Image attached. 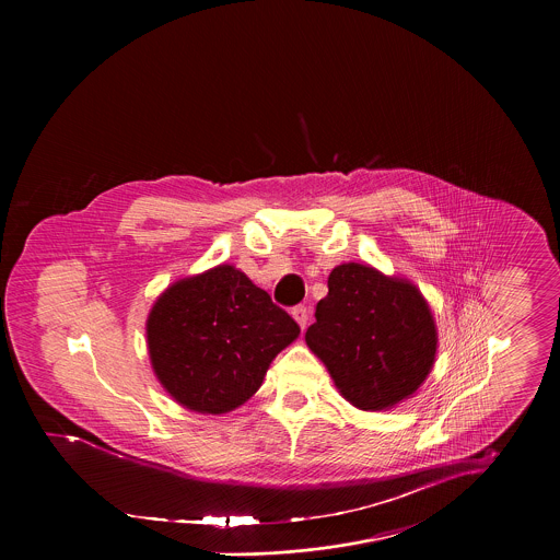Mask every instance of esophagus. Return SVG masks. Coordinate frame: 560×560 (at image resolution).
I'll return each mask as SVG.
<instances>
[{
    "mask_svg": "<svg viewBox=\"0 0 560 560\" xmlns=\"http://www.w3.org/2000/svg\"><path fill=\"white\" fill-rule=\"evenodd\" d=\"M291 315H293V319L300 323V327L304 329L306 327V323H308V308L306 306H295V308H291Z\"/></svg>",
    "mask_w": 560,
    "mask_h": 560,
    "instance_id": "esophagus-1",
    "label": "esophagus"
}]
</instances>
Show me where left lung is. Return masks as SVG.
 Returning a JSON list of instances; mask_svg holds the SVG:
<instances>
[{
    "instance_id": "left-lung-1",
    "label": "left lung",
    "mask_w": 560,
    "mask_h": 560,
    "mask_svg": "<svg viewBox=\"0 0 560 560\" xmlns=\"http://www.w3.org/2000/svg\"><path fill=\"white\" fill-rule=\"evenodd\" d=\"M327 289L306 342L340 395L366 411L413 395L438 349L435 320L420 291L360 262L331 269Z\"/></svg>"
}]
</instances>
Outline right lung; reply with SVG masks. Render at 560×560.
Listing matches in <instances>:
<instances>
[{
	"instance_id": "obj_1",
	"label": "right lung",
	"mask_w": 560,
	"mask_h": 560,
	"mask_svg": "<svg viewBox=\"0 0 560 560\" xmlns=\"http://www.w3.org/2000/svg\"><path fill=\"white\" fill-rule=\"evenodd\" d=\"M298 334L295 319L233 265L172 284L147 323L163 388L202 413H224L249 399Z\"/></svg>"
}]
</instances>
